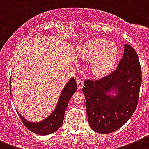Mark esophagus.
Instances as JSON below:
<instances>
[{
	"instance_id": "34e87169",
	"label": "esophagus",
	"mask_w": 149,
	"mask_h": 149,
	"mask_svg": "<svg viewBox=\"0 0 149 149\" xmlns=\"http://www.w3.org/2000/svg\"><path fill=\"white\" fill-rule=\"evenodd\" d=\"M77 85H78V88L79 89H81L83 87V80L81 78H78L77 80Z\"/></svg>"
}]
</instances>
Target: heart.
I'll return each instance as SVG.
<instances>
[{
  "mask_svg": "<svg viewBox=\"0 0 149 149\" xmlns=\"http://www.w3.org/2000/svg\"><path fill=\"white\" fill-rule=\"evenodd\" d=\"M85 59L93 61V71L102 75L111 71L118 56V48L113 42H107L102 38H95L85 43L82 48Z\"/></svg>",
  "mask_w": 149,
  "mask_h": 149,
  "instance_id": "heart-1",
  "label": "heart"
}]
</instances>
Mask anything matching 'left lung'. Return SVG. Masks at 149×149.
Returning a JSON list of instances; mask_svg holds the SVG:
<instances>
[{
	"label": "left lung",
	"mask_w": 149,
	"mask_h": 149,
	"mask_svg": "<svg viewBox=\"0 0 149 149\" xmlns=\"http://www.w3.org/2000/svg\"><path fill=\"white\" fill-rule=\"evenodd\" d=\"M141 85V69L135 49L124 44L117 68L99 80H85L82 92L91 128L109 134L120 128L138 106ZM115 91L111 96L109 93Z\"/></svg>",
	"instance_id": "8db88e82"
}]
</instances>
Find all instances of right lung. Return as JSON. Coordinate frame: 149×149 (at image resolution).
I'll list each match as a JSON object with an SVG mask.
<instances>
[{"instance_id":"right-lung-1","label":"right lung","mask_w":149,"mask_h":149,"mask_svg":"<svg viewBox=\"0 0 149 149\" xmlns=\"http://www.w3.org/2000/svg\"><path fill=\"white\" fill-rule=\"evenodd\" d=\"M77 83L74 78H72L62 90L60 95L56 109L47 119L39 123H33L26 120L22 116L18 113L22 121L26 127L32 132L40 135H47L56 131L63 124L64 113L68 105L69 100L77 90Z\"/></svg>"}]
</instances>
